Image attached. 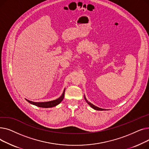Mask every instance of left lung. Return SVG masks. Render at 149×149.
<instances>
[{
  "instance_id": "obj_1",
  "label": "left lung",
  "mask_w": 149,
  "mask_h": 149,
  "mask_svg": "<svg viewBox=\"0 0 149 149\" xmlns=\"http://www.w3.org/2000/svg\"><path fill=\"white\" fill-rule=\"evenodd\" d=\"M84 100H86V103H87L92 108H93V109H95V110H97V111H103V110H106V109H102V108H100V107H97V106H95V105L92 104V103H91L90 102H89V101L86 100V98L85 95L84 96Z\"/></svg>"
}]
</instances>
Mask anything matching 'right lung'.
<instances>
[{"label":"right lung","instance_id":"obj_1","mask_svg":"<svg viewBox=\"0 0 149 149\" xmlns=\"http://www.w3.org/2000/svg\"><path fill=\"white\" fill-rule=\"evenodd\" d=\"M65 89H64L62 95L57 99L54 100L52 101H46V102H34V101H29L27 99L25 98V100L28 101V103H29L31 104L35 105L36 106L40 107H43V108H49V107H52L54 106H56L58 104H60L62 100L64 98V95H65Z\"/></svg>","mask_w":149,"mask_h":149}]
</instances>
